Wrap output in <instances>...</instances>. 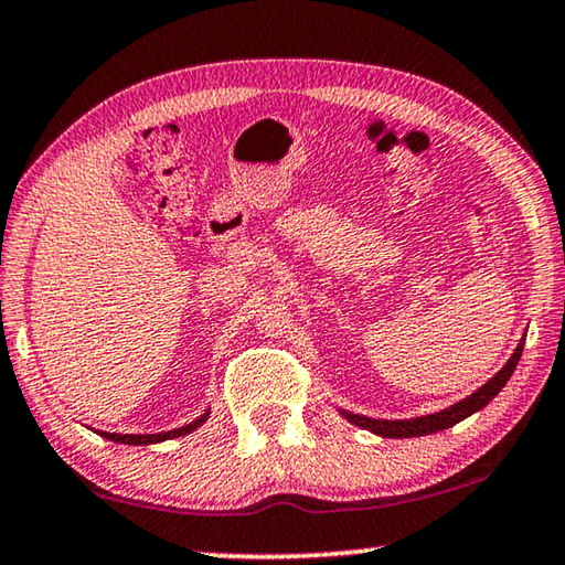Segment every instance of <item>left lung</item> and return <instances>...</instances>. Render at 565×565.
I'll return each mask as SVG.
<instances>
[{
  "instance_id": "obj_1",
  "label": "left lung",
  "mask_w": 565,
  "mask_h": 565,
  "mask_svg": "<svg viewBox=\"0 0 565 565\" xmlns=\"http://www.w3.org/2000/svg\"><path fill=\"white\" fill-rule=\"evenodd\" d=\"M523 343H525V339L519 341V347H515V351L511 353V359L503 363V369L499 371V374L486 381L481 388H476L471 396H466L463 401H458V404H454V406L436 411V414L416 416V418H401V420H386V418H369V416H361V414H351V411L341 408V416L347 418L349 424L359 426V428H366V431L376 434V436H384V438H414V436H428V434L444 431V428H451V426L458 424V420H463L471 414H476V411H481L486 404H491V401L501 394V388L509 384V379L513 376L515 366H519V359L523 353Z\"/></svg>"
}]
</instances>
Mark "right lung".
Returning a JSON list of instances; mask_svg holds the SVG:
<instances>
[{
    "label": "right lung",
    "mask_w": 565,
    "mask_h": 565,
    "mask_svg": "<svg viewBox=\"0 0 565 565\" xmlns=\"http://www.w3.org/2000/svg\"><path fill=\"white\" fill-rule=\"evenodd\" d=\"M209 418V408L206 414H202L199 418L191 420V424L181 426V428H171V431L164 434H109V431H97L102 438H109L114 444H127V446H149V444H159V441H169V438H179V436H186L191 431H196L199 426L204 424Z\"/></svg>",
    "instance_id": "add662e5"
}]
</instances>
